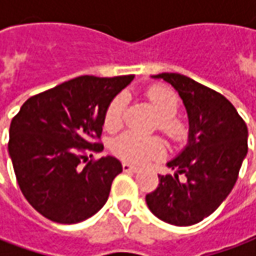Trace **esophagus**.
I'll return each mask as SVG.
<instances>
[{
    "label": "esophagus",
    "instance_id": "34e87169",
    "mask_svg": "<svg viewBox=\"0 0 256 256\" xmlns=\"http://www.w3.org/2000/svg\"><path fill=\"white\" fill-rule=\"evenodd\" d=\"M122 170H124V172H136L138 170H140V168H138V166H135V165H132V164L124 162Z\"/></svg>",
    "mask_w": 256,
    "mask_h": 256
}]
</instances>
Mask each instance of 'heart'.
<instances>
[{"label":"heart","instance_id":"heart-1","mask_svg":"<svg viewBox=\"0 0 256 256\" xmlns=\"http://www.w3.org/2000/svg\"><path fill=\"white\" fill-rule=\"evenodd\" d=\"M146 98L158 114V128L174 141H180L186 135V125L175 115L180 111V98L170 88L152 86ZM126 106L125 95H116L104 115V126L108 131H118L122 126V118ZM114 154L126 162L145 164L165 154V145L160 138H144L134 132L120 135L112 144Z\"/></svg>","mask_w":256,"mask_h":256}]
</instances>
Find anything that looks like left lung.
I'll use <instances>...</instances> for the list:
<instances>
[{"mask_svg": "<svg viewBox=\"0 0 256 256\" xmlns=\"http://www.w3.org/2000/svg\"><path fill=\"white\" fill-rule=\"evenodd\" d=\"M178 91L186 108L188 144L166 164L174 175H160L156 190L145 196L161 221L190 226L210 216L232 191L248 152V128L224 95L175 72L154 75ZM180 173L186 175L181 182Z\"/></svg>", "mask_w": 256, "mask_h": 256, "instance_id": "left-lung-1", "label": "left lung"}]
</instances>
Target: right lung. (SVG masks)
<instances>
[{
	"label": "right lung",
	"instance_id": "right-lung-1",
	"mask_svg": "<svg viewBox=\"0 0 256 256\" xmlns=\"http://www.w3.org/2000/svg\"><path fill=\"white\" fill-rule=\"evenodd\" d=\"M132 80L78 76L28 98L12 118L8 152L16 182L45 218L76 224L105 205L122 165L110 155L88 161V154L104 150L92 140L101 138L106 106Z\"/></svg>",
	"mask_w": 256,
	"mask_h": 256
}]
</instances>
